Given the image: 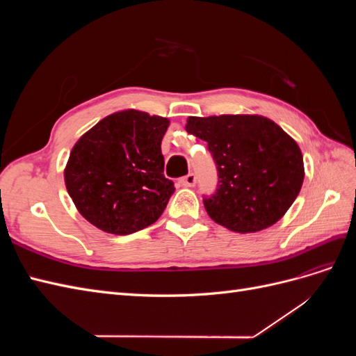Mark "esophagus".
I'll use <instances>...</instances> for the list:
<instances>
[{
    "mask_svg": "<svg viewBox=\"0 0 356 356\" xmlns=\"http://www.w3.org/2000/svg\"><path fill=\"white\" fill-rule=\"evenodd\" d=\"M179 182L184 187H195V184H196V175L195 174H188L186 177H182L179 179Z\"/></svg>",
    "mask_w": 356,
    "mask_h": 356,
    "instance_id": "34e87169",
    "label": "esophagus"
}]
</instances>
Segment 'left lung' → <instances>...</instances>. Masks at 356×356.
<instances>
[{
	"mask_svg": "<svg viewBox=\"0 0 356 356\" xmlns=\"http://www.w3.org/2000/svg\"><path fill=\"white\" fill-rule=\"evenodd\" d=\"M187 132L208 143L218 188L203 204L209 217L236 233H255L281 220L303 186L298 144L258 114L188 117Z\"/></svg>",
	"mask_w": 356,
	"mask_h": 356,
	"instance_id": "1",
	"label": "left lung"
}]
</instances>
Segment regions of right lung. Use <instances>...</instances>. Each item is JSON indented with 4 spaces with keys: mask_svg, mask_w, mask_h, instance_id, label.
<instances>
[{
    "mask_svg": "<svg viewBox=\"0 0 356 356\" xmlns=\"http://www.w3.org/2000/svg\"><path fill=\"white\" fill-rule=\"evenodd\" d=\"M169 118L127 108L104 117L74 144L63 179L75 208L117 236L156 222L174 193L163 175Z\"/></svg>",
    "mask_w": 356,
    "mask_h": 356,
    "instance_id": "add662e5",
    "label": "right lung"
}]
</instances>
